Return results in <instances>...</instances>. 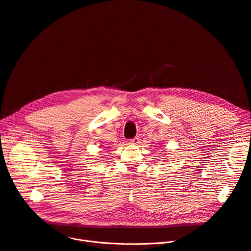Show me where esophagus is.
<instances>
[{"label": "esophagus", "instance_id": "1", "mask_svg": "<svg viewBox=\"0 0 251 251\" xmlns=\"http://www.w3.org/2000/svg\"><path fill=\"white\" fill-rule=\"evenodd\" d=\"M130 144H138L139 143V137H134L132 139L129 140Z\"/></svg>", "mask_w": 251, "mask_h": 251}]
</instances>
